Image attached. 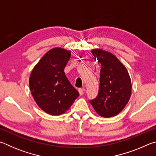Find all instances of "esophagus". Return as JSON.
<instances>
[{"instance_id":"1","label":"esophagus","mask_w":156,"mask_h":156,"mask_svg":"<svg viewBox=\"0 0 156 156\" xmlns=\"http://www.w3.org/2000/svg\"><path fill=\"white\" fill-rule=\"evenodd\" d=\"M78 91L80 96H82L84 94V89H78Z\"/></svg>"}]
</instances>
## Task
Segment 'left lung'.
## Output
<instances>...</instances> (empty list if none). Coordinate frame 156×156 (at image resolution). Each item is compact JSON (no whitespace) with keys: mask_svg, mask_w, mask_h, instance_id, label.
I'll use <instances>...</instances> for the list:
<instances>
[{"mask_svg":"<svg viewBox=\"0 0 156 156\" xmlns=\"http://www.w3.org/2000/svg\"><path fill=\"white\" fill-rule=\"evenodd\" d=\"M100 65L98 94L89 100L96 112L104 118L116 115L129 102L131 81L126 67L114 55L100 49L91 50Z\"/></svg>","mask_w":156,"mask_h":156,"instance_id":"obj_1","label":"left lung"}]
</instances>
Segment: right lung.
<instances>
[{
  "label": "right lung",
  "instance_id": "1",
  "mask_svg": "<svg viewBox=\"0 0 156 156\" xmlns=\"http://www.w3.org/2000/svg\"><path fill=\"white\" fill-rule=\"evenodd\" d=\"M70 56V51L60 47L51 49L31 73L30 88L34 99L42 110L50 115L64 113L79 96L64 72Z\"/></svg>",
  "mask_w": 156,
  "mask_h": 156
}]
</instances>
